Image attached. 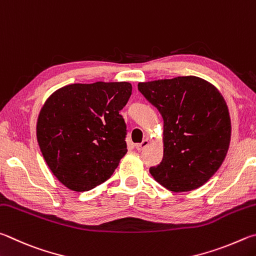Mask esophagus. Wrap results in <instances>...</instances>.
Instances as JSON below:
<instances>
[{
	"instance_id": "34e87169",
	"label": "esophagus",
	"mask_w": 256,
	"mask_h": 256,
	"mask_svg": "<svg viewBox=\"0 0 256 256\" xmlns=\"http://www.w3.org/2000/svg\"><path fill=\"white\" fill-rule=\"evenodd\" d=\"M148 145H150V140H142V142H140V144H137L136 148H137V150H145Z\"/></svg>"
}]
</instances>
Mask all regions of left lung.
<instances>
[{"label": "left lung", "mask_w": 256, "mask_h": 256, "mask_svg": "<svg viewBox=\"0 0 256 256\" xmlns=\"http://www.w3.org/2000/svg\"><path fill=\"white\" fill-rule=\"evenodd\" d=\"M138 90L164 120L163 160L150 168L152 176L173 192L204 186L230 148V116L222 93L196 76L140 82Z\"/></svg>", "instance_id": "8db88e82"}]
</instances>
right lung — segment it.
<instances>
[{"label":"right lung","mask_w":256,"mask_h":256,"mask_svg":"<svg viewBox=\"0 0 256 256\" xmlns=\"http://www.w3.org/2000/svg\"><path fill=\"white\" fill-rule=\"evenodd\" d=\"M128 82L75 83L56 90L40 109L37 140L48 168L72 191L92 190L110 178L127 153L119 111Z\"/></svg>","instance_id":"right-lung-1"}]
</instances>
